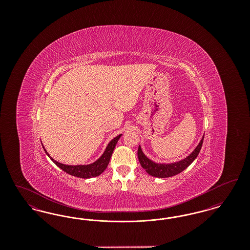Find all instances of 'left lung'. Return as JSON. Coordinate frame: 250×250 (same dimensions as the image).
Returning a JSON list of instances; mask_svg holds the SVG:
<instances>
[{
  "label": "left lung",
  "mask_w": 250,
  "mask_h": 250,
  "mask_svg": "<svg viewBox=\"0 0 250 250\" xmlns=\"http://www.w3.org/2000/svg\"><path fill=\"white\" fill-rule=\"evenodd\" d=\"M203 138H204V136L202 137L201 142L198 144V146L195 148V150L191 153L190 155L187 156L186 158L180 160L178 162L169 163V164L155 163L143 154L141 146H139V149H138L139 161H140V163H141V165H142L143 168L146 170V172L148 174L154 176V177L167 178V177L174 176L180 172H182L184 169H186L196 159V157L198 156L201 149H202Z\"/></svg>",
  "instance_id": "left-lung-1"
}]
</instances>
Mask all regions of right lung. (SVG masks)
<instances>
[{
    "label": "right lung",
    "instance_id": "right-lung-1",
    "mask_svg": "<svg viewBox=\"0 0 250 250\" xmlns=\"http://www.w3.org/2000/svg\"><path fill=\"white\" fill-rule=\"evenodd\" d=\"M122 134L118 135L117 137H115L113 140H111L109 143L107 144V148L105 150V152L103 153V155H101L95 162L89 164V165H76V166H71V165H64L57 162L56 160H54L52 157H50L48 154V152L46 151V149L44 148L46 154L49 156V158L53 161V163L55 165L59 167L61 169H62L63 171H65L66 173L70 174L72 176H76V177H80V178H92L100 175L106 168L107 165L109 163L110 157L113 153V150L116 146V143L119 141Z\"/></svg>",
    "mask_w": 250,
    "mask_h": 250
}]
</instances>
